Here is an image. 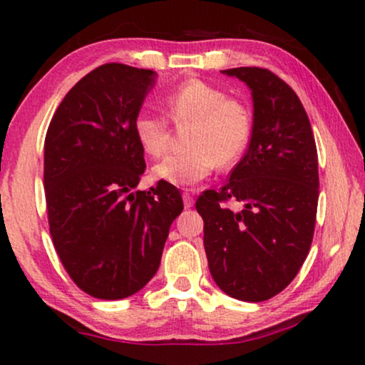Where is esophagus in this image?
Returning a JSON list of instances; mask_svg holds the SVG:
<instances>
[{
  "label": "esophagus",
  "mask_w": 365,
  "mask_h": 365,
  "mask_svg": "<svg viewBox=\"0 0 365 365\" xmlns=\"http://www.w3.org/2000/svg\"><path fill=\"white\" fill-rule=\"evenodd\" d=\"M182 197H183V206H185L187 209L194 206V195H192L190 192H183Z\"/></svg>",
  "instance_id": "34e87169"
}]
</instances>
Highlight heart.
Wrapping results in <instances>:
<instances>
[{
  "label": "heart",
  "instance_id": "heart-1",
  "mask_svg": "<svg viewBox=\"0 0 365 365\" xmlns=\"http://www.w3.org/2000/svg\"><path fill=\"white\" fill-rule=\"evenodd\" d=\"M170 118L177 125L192 123L187 148L171 154L153 168V178L177 187H192L206 180L220 165H232L249 145L252 116L244 103L230 99L223 91L202 81H188L166 98ZM135 137L149 156L159 158L170 142L168 121L161 115H137Z\"/></svg>",
  "mask_w": 365,
  "mask_h": 365
}]
</instances>
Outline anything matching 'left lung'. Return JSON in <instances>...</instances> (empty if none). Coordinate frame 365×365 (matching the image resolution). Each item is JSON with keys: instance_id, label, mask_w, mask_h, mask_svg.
I'll use <instances>...</instances> for the list:
<instances>
[{"instance_id": "left-lung-1", "label": "left lung", "mask_w": 365, "mask_h": 365, "mask_svg": "<svg viewBox=\"0 0 365 365\" xmlns=\"http://www.w3.org/2000/svg\"><path fill=\"white\" fill-rule=\"evenodd\" d=\"M250 89L249 149L220 192L197 199L209 271L226 295L262 302L279 293L307 257L319 199L317 149L299 96L257 66L223 70ZM230 198L242 204L232 212Z\"/></svg>"}]
</instances>
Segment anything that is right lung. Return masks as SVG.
<instances>
[{"mask_svg":"<svg viewBox=\"0 0 365 365\" xmlns=\"http://www.w3.org/2000/svg\"><path fill=\"white\" fill-rule=\"evenodd\" d=\"M158 73L106 63L81 78L44 140L49 232L66 273L96 299L120 300L150 282L183 209L171 183L135 190L145 170L137 115Z\"/></svg>","mask_w":365,"mask_h":365,"instance_id":"right-lung-1","label":"right lung"}]
</instances>
